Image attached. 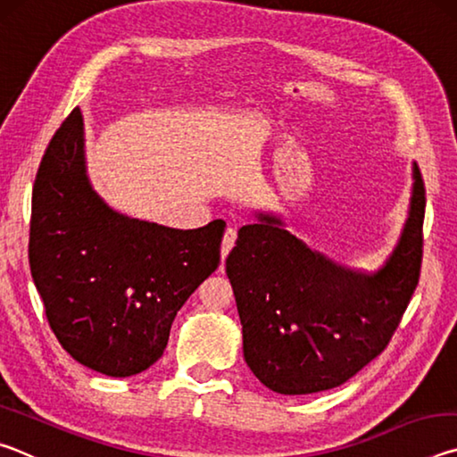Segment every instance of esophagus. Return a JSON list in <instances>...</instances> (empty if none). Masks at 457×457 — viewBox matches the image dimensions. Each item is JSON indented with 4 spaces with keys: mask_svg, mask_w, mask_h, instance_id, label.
Instances as JSON below:
<instances>
[{
    "mask_svg": "<svg viewBox=\"0 0 457 457\" xmlns=\"http://www.w3.org/2000/svg\"><path fill=\"white\" fill-rule=\"evenodd\" d=\"M236 237H237V229L228 228L226 234H223V239H221V258L223 260H226L228 253L231 252V247L236 245Z\"/></svg>",
    "mask_w": 457,
    "mask_h": 457,
    "instance_id": "34e87169",
    "label": "esophagus"
}]
</instances>
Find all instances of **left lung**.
<instances>
[{"mask_svg": "<svg viewBox=\"0 0 457 457\" xmlns=\"http://www.w3.org/2000/svg\"><path fill=\"white\" fill-rule=\"evenodd\" d=\"M425 187L413 163L399 242L375 272L345 268L256 212L226 260L242 320L244 359L280 395H308L354 377L385 351L420 282Z\"/></svg>", "mask_w": 457, "mask_h": 457, "instance_id": "obj_1", "label": "left lung"}]
</instances>
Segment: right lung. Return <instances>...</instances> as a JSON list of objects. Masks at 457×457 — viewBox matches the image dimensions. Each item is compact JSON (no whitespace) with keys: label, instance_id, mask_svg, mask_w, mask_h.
<instances>
[{"label":"right lung","instance_id":"add662e5","mask_svg":"<svg viewBox=\"0 0 457 457\" xmlns=\"http://www.w3.org/2000/svg\"><path fill=\"white\" fill-rule=\"evenodd\" d=\"M223 228L175 229L112 210L90 183L74 108L42 157L29 223V268L64 351L108 377L149 369L177 311L220 266Z\"/></svg>","mask_w":457,"mask_h":457}]
</instances>
